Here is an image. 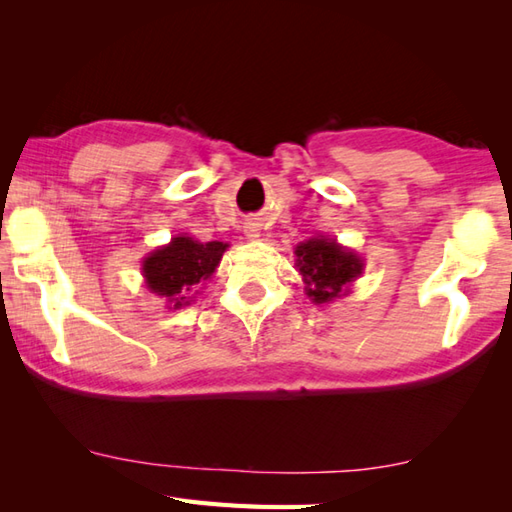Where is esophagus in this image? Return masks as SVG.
<instances>
[{
	"label": "esophagus",
	"instance_id": "1",
	"mask_svg": "<svg viewBox=\"0 0 512 512\" xmlns=\"http://www.w3.org/2000/svg\"><path fill=\"white\" fill-rule=\"evenodd\" d=\"M244 233H246V237L255 239V237H259V226H257L255 222H248V224L244 226Z\"/></svg>",
	"mask_w": 512,
	"mask_h": 512
}]
</instances>
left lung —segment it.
<instances>
[{"label":"left lung","mask_w":512,"mask_h":512,"mask_svg":"<svg viewBox=\"0 0 512 512\" xmlns=\"http://www.w3.org/2000/svg\"><path fill=\"white\" fill-rule=\"evenodd\" d=\"M297 268L312 303H330L350 292L352 281L363 273V259L336 239L312 237L295 250Z\"/></svg>","instance_id":"1"}]
</instances>
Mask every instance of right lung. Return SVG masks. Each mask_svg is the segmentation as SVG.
Masks as SVG:
<instances>
[{"mask_svg":"<svg viewBox=\"0 0 512 512\" xmlns=\"http://www.w3.org/2000/svg\"><path fill=\"white\" fill-rule=\"evenodd\" d=\"M224 242H198L189 235L171 237L167 246L156 248L143 262L147 288L167 301V306L178 310L189 306L198 288L220 266Z\"/></svg>","mask_w":512,"mask_h":512,"instance_id":"1","label":"right lung"}]
</instances>
